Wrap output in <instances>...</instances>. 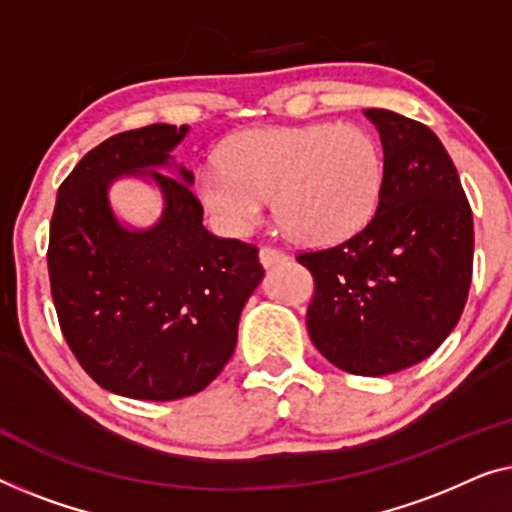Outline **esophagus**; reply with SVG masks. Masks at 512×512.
Wrapping results in <instances>:
<instances>
[{
    "label": "esophagus",
    "mask_w": 512,
    "mask_h": 512,
    "mask_svg": "<svg viewBox=\"0 0 512 512\" xmlns=\"http://www.w3.org/2000/svg\"><path fill=\"white\" fill-rule=\"evenodd\" d=\"M285 259H287V255L283 253V250L271 248V246H262V248H259V262H262L264 266L280 264V262H285Z\"/></svg>",
    "instance_id": "34e87169"
}]
</instances>
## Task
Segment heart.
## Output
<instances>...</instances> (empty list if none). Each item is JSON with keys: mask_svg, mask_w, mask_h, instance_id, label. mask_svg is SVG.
<instances>
[{"mask_svg": "<svg viewBox=\"0 0 512 512\" xmlns=\"http://www.w3.org/2000/svg\"><path fill=\"white\" fill-rule=\"evenodd\" d=\"M194 178V192L222 232L246 236L273 197L285 232L308 246L357 234L376 213L385 162L376 136L357 125L315 122L250 129Z\"/></svg>", "mask_w": 512, "mask_h": 512, "instance_id": "b5f03b06", "label": "heart"}]
</instances>
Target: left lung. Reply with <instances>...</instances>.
<instances>
[{
    "label": "left lung",
    "mask_w": 512,
    "mask_h": 512,
    "mask_svg": "<svg viewBox=\"0 0 512 512\" xmlns=\"http://www.w3.org/2000/svg\"><path fill=\"white\" fill-rule=\"evenodd\" d=\"M385 153L373 218L336 246L306 250L311 341L338 369L387 376L427 359L462 318L473 215L455 164L422 122L366 109Z\"/></svg>",
    "instance_id": "1"
}]
</instances>
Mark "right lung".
<instances>
[{
  "label": "right lung",
  "instance_id": "obj_1",
  "mask_svg": "<svg viewBox=\"0 0 512 512\" xmlns=\"http://www.w3.org/2000/svg\"><path fill=\"white\" fill-rule=\"evenodd\" d=\"M187 127L148 125L92 148L57 192L48 241L50 294L64 341L104 390L174 401L211 385L234 355L239 318L264 276L257 248L201 225L192 174L164 176ZM150 175L165 194L155 228L125 230L108 185Z\"/></svg>",
  "mask_w": 512,
  "mask_h": 512
}]
</instances>
